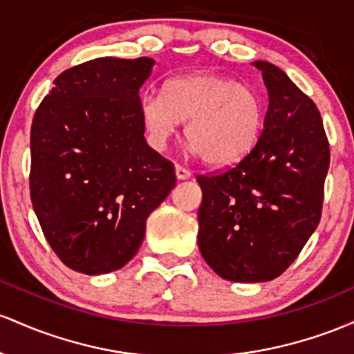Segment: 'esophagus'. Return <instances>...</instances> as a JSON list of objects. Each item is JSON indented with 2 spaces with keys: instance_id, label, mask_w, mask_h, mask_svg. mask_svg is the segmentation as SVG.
Listing matches in <instances>:
<instances>
[{
  "instance_id": "esophagus-1",
  "label": "esophagus",
  "mask_w": 354,
  "mask_h": 354,
  "mask_svg": "<svg viewBox=\"0 0 354 354\" xmlns=\"http://www.w3.org/2000/svg\"><path fill=\"white\" fill-rule=\"evenodd\" d=\"M176 176L178 180H185V178H189L190 176H192V172H190L189 169H185V167L176 165Z\"/></svg>"
}]
</instances>
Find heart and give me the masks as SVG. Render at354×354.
<instances>
[{
    "instance_id": "heart-1",
    "label": "heart",
    "mask_w": 354,
    "mask_h": 354,
    "mask_svg": "<svg viewBox=\"0 0 354 354\" xmlns=\"http://www.w3.org/2000/svg\"><path fill=\"white\" fill-rule=\"evenodd\" d=\"M138 112L153 150H165L178 122H185V138L209 164H230L248 153L264 122L256 90L214 73L172 78L164 85V95H144Z\"/></svg>"
}]
</instances>
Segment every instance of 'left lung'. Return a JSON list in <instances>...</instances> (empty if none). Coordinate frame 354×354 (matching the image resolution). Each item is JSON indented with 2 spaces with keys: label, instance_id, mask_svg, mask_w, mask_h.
<instances>
[{
  "label": "left lung",
  "instance_id": "1",
  "mask_svg": "<svg viewBox=\"0 0 354 354\" xmlns=\"http://www.w3.org/2000/svg\"><path fill=\"white\" fill-rule=\"evenodd\" d=\"M264 130L251 152L221 172L198 176L197 242L222 279L264 283L296 259L321 219L329 144L315 102L268 62Z\"/></svg>",
  "mask_w": 354,
  "mask_h": 354
}]
</instances>
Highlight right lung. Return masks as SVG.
Returning a JSON list of instances; mask_svg holds the SVG:
<instances>
[{
  "instance_id": "right-lung-1",
  "label": "right lung",
  "mask_w": 354,
  "mask_h": 354,
  "mask_svg": "<svg viewBox=\"0 0 354 354\" xmlns=\"http://www.w3.org/2000/svg\"><path fill=\"white\" fill-rule=\"evenodd\" d=\"M152 58H95L58 75L31 125L30 194L43 234L73 271L106 274L137 254L176 187L138 112Z\"/></svg>"
}]
</instances>
